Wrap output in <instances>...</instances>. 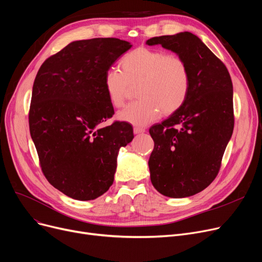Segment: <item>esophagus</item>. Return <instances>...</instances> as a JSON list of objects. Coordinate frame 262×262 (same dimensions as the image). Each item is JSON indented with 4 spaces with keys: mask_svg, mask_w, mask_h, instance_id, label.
Wrapping results in <instances>:
<instances>
[{
    "mask_svg": "<svg viewBox=\"0 0 262 262\" xmlns=\"http://www.w3.org/2000/svg\"><path fill=\"white\" fill-rule=\"evenodd\" d=\"M142 133H144V128L138 127V126L134 127V134H142Z\"/></svg>",
    "mask_w": 262,
    "mask_h": 262,
    "instance_id": "34e87169",
    "label": "esophagus"
}]
</instances>
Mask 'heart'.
<instances>
[{"label":"heart","instance_id":"b5f03b06","mask_svg":"<svg viewBox=\"0 0 262 262\" xmlns=\"http://www.w3.org/2000/svg\"><path fill=\"white\" fill-rule=\"evenodd\" d=\"M121 72L110 68L104 86L110 104L121 108L137 85L139 100L118 113V119L134 125H146L159 116H171L184 105L189 92L190 73L186 61L161 49L138 47L120 61Z\"/></svg>","mask_w":262,"mask_h":262}]
</instances>
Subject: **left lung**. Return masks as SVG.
I'll list each match as a JSON object with an SVG mask.
<instances>
[{
    "label": "left lung",
    "mask_w": 262,
    "mask_h": 262,
    "mask_svg": "<svg viewBox=\"0 0 262 262\" xmlns=\"http://www.w3.org/2000/svg\"><path fill=\"white\" fill-rule=\"evenodd\" d=\"M158 43L186 61L190 85L184 105L149 130L151 182L164 196L189 197L219 174L234 126L232 81L225 64L192 33L146 40Z\"/></svg>",
    "instance_id": "8db88e82"
}]
</instances>
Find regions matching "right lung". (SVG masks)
I'll use <instances>...</instances> for the list:
<instances>
[{
	"label": "right lung",
	"instance_id": "add662e5",
	"mask_svg": "<svg viewBox=\"0 0 262 262\" xmlns=\"http://www.w3.org/2000/svg\"><path fill=\"white\" fill-rule=\"evenodd\" d=\"M119 38L68 43L45 61L33 84L30 133L49 183L76 200H93L115 180L121 146L133 138L127 122L100 124L115 115L104 77L130 49Z\"/></svg>",
	"mask_w": 262,
	"mask_h": 262
}]
</instances>
